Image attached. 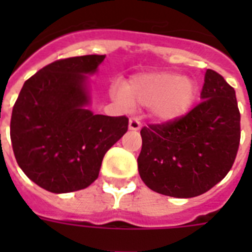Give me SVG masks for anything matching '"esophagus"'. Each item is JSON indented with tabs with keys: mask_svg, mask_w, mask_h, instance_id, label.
<instances>
[{
	"mask_svg": "<svg viewBox=\"0 0 252 252\" xmlns=\"http://www.w3.org/2000/svg\"><path fill=\"white\" fill-rule=\"evenodd\" d=\"M141 128V122L137 118L129 119V129L130 130H138Z\"/></svg>",
	"mask_w": 252,
	"mask_h": 252,
	"instance_id": "obj_1",
	"label": "esophagus"
}]
</instances>
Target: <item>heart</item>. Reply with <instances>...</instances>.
<instances>
[{"label":"heart","mask_w":252,"mask_h":252,"mask_svg":"<svg viewBox=\"0 0 252 252\" xmlns=\"http://www.w3.org/2000/svg\"><path fill=\"white\" fill-rule=\"evenodd\" d=\"M197 87L191 78L172 72L138 74L129 84L116 82L112 95L122 106L152 107L158 120L172 122L187 114L196 99Z\"/></svg>","instance_id":"obj_1"}]
</instances>
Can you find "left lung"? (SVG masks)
I'll return each mask as SVG.
<instances>
[{
    "label": "left lung",
    "instance_id": "obj_1",
    "mask_svg": "<svg viewBox=\"0 0 252 252\" xmlns=\"http://www.w3.org/2000/svg\"><path fill=\"white\" fill-rule=\"evenodd\" d=\"M137 158L142 182L172 197H195L226 176L241 140V114L234 89L208 69L201 102L187 115L141 129Z\"/></svg>",
    "mask_w": 252,
    "mask_h": 252
}]
</instances>
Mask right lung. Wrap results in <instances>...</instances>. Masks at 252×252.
Returning a JSON list of instances; mask_svg holds the SVG:
<instances>
[{"instance_id": "1", "label": "right lung", "mask_w": 252, "mask_h": 252, "mask_svg": "<svg viewBox=\"0 0 252 252\" xmlns=\"http://www.w3.org/2000/svg\"><path fill=\"white\" fill-rule=\"evenodd\" d=\"M104 55L57 60L26 81L13 107L10 138L19 167L53 193L89 187L107 150L128 130L126 116L94 115L87 78Z\"/></svg>"}]
</instances>
